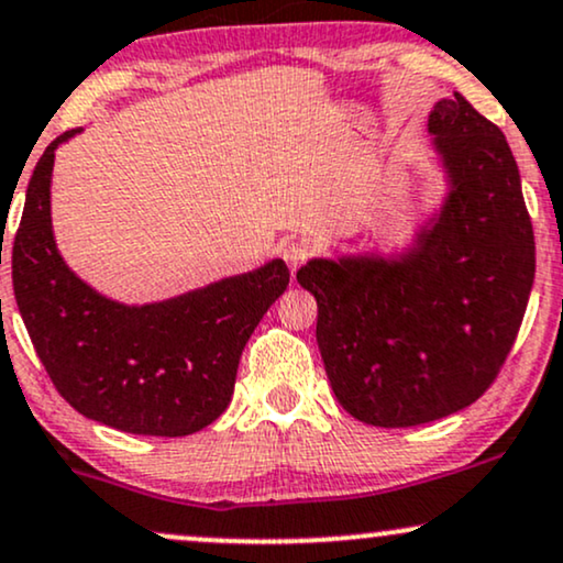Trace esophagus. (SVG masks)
<instances>
[{"label":"esophagus","mask_w":563,"mask_h":563,"mask_svg":"<svg viewBox=\"0 0 563 563\" xmlns=\"http://www.w3.org/2000/svg\"><path fill=\"white\" fill-rule=\"evenodd\" d=\"M310 255H313V247H310V242L305 240H292L282 247V258L292 271L300 268L302 263H308Z\"/></svg>","instance_id":"esophagus-1"}]
</instances>
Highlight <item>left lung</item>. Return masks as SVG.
Here are the masks:
<instances>
[{
  "label": "left lung",
  "mask_w": 563,
  "mask_h": 563,
  "mask_svg": "<svg viewBox=\"0 0 563 563\" xmlns=\"http://www.w3.org/2000/svg\"><path fill=\"white\" fill-rule=\"evenodd\" d=\"M428 133L449 196L415 247L297 271L318 302V350L339 405L378 428L422 426L481 399L536 279L532 221L501 130L454 93L435 103Z\"/></svg>",
  "instance_id": "8db88e82"
}]
</instances>
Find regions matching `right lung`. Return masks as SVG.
I'll return each instance as SVG.
<instances>
[{
	"label": "right lung",
	"instance_id": "1",
	"mask_svg": "<svg viewBox=\"0 0 563 563\" xmlns=\"http://www.w3.org/2000/svg\"><path fill=\"white\" fill-rule=\"evenodd\" d=\"M46 145L12 242V287L48 378L86 418L137 435H190L224 412L240 355L289 268L271 261L164 302L122 305L90 289L62 261L52 234L54 151Z\"/></svg>",
	"mask_w": 563,
	"mask_h": 563
}]
</instances>
